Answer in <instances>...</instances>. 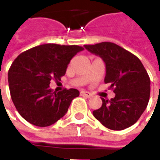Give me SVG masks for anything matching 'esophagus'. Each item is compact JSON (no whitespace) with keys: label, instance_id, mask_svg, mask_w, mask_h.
<instances>
[{"label":"esophagus","instance_id":"esophagus-1","mask_svg":"<svg viewBox=\"0 0 160 160\" xmlns=\"http://www.w3.org/2000/svg\"><path fill=\"white\" fill-rule=\"evenodd\" d=\"M80 95H82V96H84V97H87V98L92 97V93L88 92H86V91H81V92H80Z\"/></svg>","mask_w":160,"mask_h":160}]
</instances>
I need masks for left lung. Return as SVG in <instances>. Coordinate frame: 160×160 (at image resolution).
<instances>
[{"label": "left lung", "mask_w": 160, "mask_h": 160, "mask_svg": "<svg viewBox=\"0 0 160 160\" xmlns=\"http://www.w3.org/2000/svg\"><path fill=\"white\" fill-rule=\"evenodd\" d=\"M104 60L106 68L104 83L111 84L116 96L102 98V106L92 111L104 127L122 130L141 118L150 98V78L137 56L114 42L84 45Z\"/></svg>", "instance_id": "8db88e82"}]
</instances>
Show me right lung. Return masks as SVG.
Listing matches in <instances>:
<instances>
[{"label":"right lung","mask_w":160,"mask_h":160,"mask_svg":"<svg viewBox=\"0 0 160 160\" xmlns=\"http://www.w3.org/2000/svg\"><path fill=\"white\" fill-rule=\"evenodd\" d=\"M84 48L46 43L17 56L8 70L12 103L19 115L38 127L52 125L66 114L71 102L80 95L77 89L53 92L52 80H61L70 60Z\"/></svg>","instance_id":"obj_1"}]
</instances>
